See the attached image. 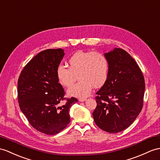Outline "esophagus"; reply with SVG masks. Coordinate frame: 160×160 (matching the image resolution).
<instances>
[{"mask_svg":"<svg viewBox=\"0 0 160 160\" xmlns=\"http://www.w3.org/2000/svg\"><path fill=\"white\" fill-rule=\"evenodd\" d=\"M85 100H86V98H79V102H84V101H85Z\"/></svg>","mask_w":160,"mask_h":160,"instance_id":"1","label":"esophagus"}]
</instances>
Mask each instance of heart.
<instances>
[{
  "label": "heart",
  "mask_w": 160,
  "mask_h": 160,
  "mask_svg": "<svg viewBox=\"0 0 160 160\" xmlns=\"http://www.w3.org/2000/svg\"><path fill=\"white\" fill-rule=\"evenodd\" d=\"M68 64V68L58 66L56 76L58 82L64 88L71 87L78 77L79 82L68 90L71 96L85 98L91 93L93 86L102 87L107 79L108 60L100 52L79 51L69 58Z\"/></svg>",
  "instance_id": "heart-1"
}]
</instances>
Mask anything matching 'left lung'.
Masks as SVG:
<instances>
[{"label": "left lung", "mask_w": 160, "mask_h": 160, "mask_svg": "<svg viewBox=\"0 0 160 160\" xmlns=\"http://www.w3.org/2000/svg\"><path fill=\"white\" fill-rule=\"evenodd\" d=\"M104 56L108 62V77L96 92L93 118L100 129L118 133L129 127L141 112L145 79L137 63L125 50L115 48Z\"/></svg>", "instance_id": "1"}]
</instances>
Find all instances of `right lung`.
Returning <instances> with one entry per match:
<instances>
[{
	"label": "right lung",
	"instance_id": "1",
	"mask_svg": "<svg viewBox=\"0 0 160 160\" xmlns=\"http://www.w3.org/2000/svg\"><path fill=\"white\" fill-rule=\"evenodd\" d=\"M64 56L62 49H46L35 56L19 75L18 96L19 108L30 125L48 135L59 133L71 122L69 111L78 102L64 100L65 92L58 83L56 68Z\"/></svg>",
	"mask_w": 160,
	"mask_h": 160
}]
</instances>
